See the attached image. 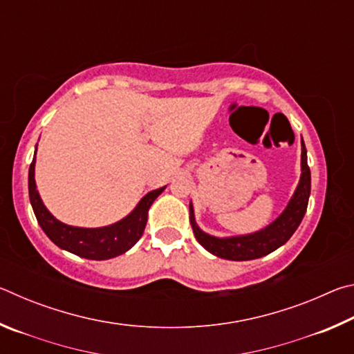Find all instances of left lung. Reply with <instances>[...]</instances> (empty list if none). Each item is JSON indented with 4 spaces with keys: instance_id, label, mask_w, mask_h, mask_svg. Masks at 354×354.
Wrapping results in <instances>:
<instances>
[{
    "instance_id": "left-lung-1",
    "label": "left lung",
    "mask_w": 354,
    "mask_h": 354,
    "mask_svg": "<svg viewBox=\"0 0 354 354\" xmlns=\"http://www.w3.org/2000/svg\"><path fill=\"white\" fill-rule=\"evenodd\" d=\"M309 195L310 170L308 167V151L301 137V175H299L298 185L295 192H293L292 198L287 203L284 211L270 225H267L266 227H262V230L256 232H251V234L231 237L211 236L196 225L192 201L189 205L190 225L198 243L214 256L227 261L257 259V257L270 254L272 251L283 247L289 241L293 232L297 231L299 223H301L304 214H306Z\"/></svg>"
}]
</instances>
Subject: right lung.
Segmentation results:
<instances>
[{"label":"right lung","mask_w":354,"mask_h":354,"mask_svg":"<svg viewBox=\"0 0 354 354\" xmlns=\"http://www.w3.org/2000/svg\"><path fill=\"white\" fill-rule=\"evenodd\" d=\"M35 151H37V147H35ZM34 176L35 153L31 167H29L28 187L29 201H31L35 218H37L41 230L59 248L92 261L112 259V257L127 253L128 250L133 248L145 230L149 207L167 187L164 185V187L148 192L127 217L115 221V223L101 227H81L62 223L48 211L40 198Z\"/></svg>","instance_id":"obj_1"}]
</instances>
